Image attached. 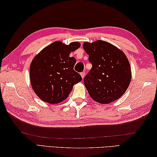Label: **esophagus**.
Masks as SVG:
<instances>
[{"label": "esophagus", "mask_w": 157, "mask_h": 157, "mask_svg": "<svg viewBox=\"0 0 157 157\" xmlns=\"http://www.w3.org/2000/svg\"><path fill=\"white\" fill-rule=\"evenodd\" d=\"M80 75H81V77L82 78H84V76H85V72H82L81 73H80Z\"/></svg>", "instance_id": "1"}]
</instances>
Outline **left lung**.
Returning <instances> with one entry per match:
<instances>
[{
    "instance_id": "obj_1",
    "label": "left lung",
    "mask_w": 157,
    "mask_h": 157,
    "mask_svg": "<svg viewBox=\"0 0 157 157\" xmlns=\"http://www.w3.org/2000/svg\"><path fill=\"white\" fill-rule=\"evenodd\" d=\"M83 48L92 67L84 82L90 96L102 104L119 99L129 86L132 71L125 54L108 42H85Z\"/></svg>"
}]
</instances>
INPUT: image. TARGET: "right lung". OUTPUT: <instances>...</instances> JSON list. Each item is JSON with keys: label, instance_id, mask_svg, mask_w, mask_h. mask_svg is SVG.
Here are the masks:
<instances>
[{"label": "right lung", "instance_id": "1", "mask_svg": "<svg viewBox=\"0 0 157 157\" xmlns=\"http://www.w3.org/2000/svg\"><path fill=\"white\" fill-rule=\"evenodd\" d=\"M80 46L78 42L67 45L56 41L34 57L30 65V82L41 100L50 104L61 103L67 98L74 85L82 80L73 69L75 58L69 57Z\"/></svg>", "mask_w": 157, "mask_h": 157}]
</instances>
